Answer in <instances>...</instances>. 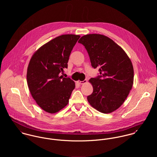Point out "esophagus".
I'll return each mask as SVG.
<instances>
[{"instance_id": "esophagus-1", "label": "esophagus", "mask_w": 157, "mask_h": 157, "mask_svg": "<svg viewBox=\"0 0 157 157\" xmlns=\"http://www.w3.org/2000/svg\"><path fill=\"white\" fill-rule=\"evenodd\" d=\"M77 83L80 85H83V84H85V83H87V80H85L83 81H77Z\"/></svg>"}]
</instances>
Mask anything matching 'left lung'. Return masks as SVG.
<instances>
[{"mask_svg":"<svg viewBox=\"0 0 157 157\" xmlns=\"http://www.w3.org/2000/svg\"><path fill=\"white\" fill-rule=\"evenodd\" d=\"M91 65L100 75L89 80L93 92L87 97L92 107L104 113L115 111L124 102L132 88L134 67L125 51L111 39L98 34L82 36Z\"/></svg>","mask_w":157,"mask_h":157,"instance_id":"1","label":"left lung"}]
</instances>
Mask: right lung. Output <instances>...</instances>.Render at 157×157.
Wrapping results in <instances>:
<instances>
[{"label":"right lung","mask_w":157,"mask_h":157,"mask_svg":"<svg viewBox=\"0 0 157 157\" xmlns=\"http://www.w3.org/2000/svg\"><path fill=\"white\" fill-rule=\"evenodd\" d=\"M80 37L75 34L57 37L39 48L30 59L28 86L37 104L46 112H59L69 103L75 83L60 74L67 68L71 51Z\"/></svg>","instance_id":"obj_1"}]
</instances>
